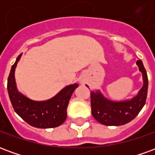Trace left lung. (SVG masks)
Returning <instances> with one entry per match:
<instances>
[{"mask_svg": "<svg viewBox=\"0 0 155 155\" xmlns=\"http://www.w3.org/2000/svg\"><path fill=\"white\" fill-rule=\"evenodd\" d=\"M136 64L142 73L143 86L133 98L114 101L104 97L100 90L91 91V113L99 123L107 126L123 125L134 120L142 110L147 98L148 76L143 62L137 61Z\"/></svg>", "mask_w": 155, "mask_h": 155, "instance_id": "left-lung-1", "label": "left lung"}]
</instances>
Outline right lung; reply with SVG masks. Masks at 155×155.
<instances>
[{
  "label": "right lung",
  "instance_id": "obj_1",
  "mask_svg": "<svg viewBox=\"0 0 155 155\" xmlns=\"http://www.w3.org/2000/svg\"><path fill=\"white\" fill-rule=\"evenodd\" d=\"M21 55L22 53L16 58L7 81L9 97L14 110L22 120L35 128L49 129L61 125L66 119L69 101L79 84L67 85L54 97L46 101H36L29 99L19 92L15 83V71Z\"/></svg>",
  "mask_w": 155,
  "mask_h": 155
}]
</instances>
